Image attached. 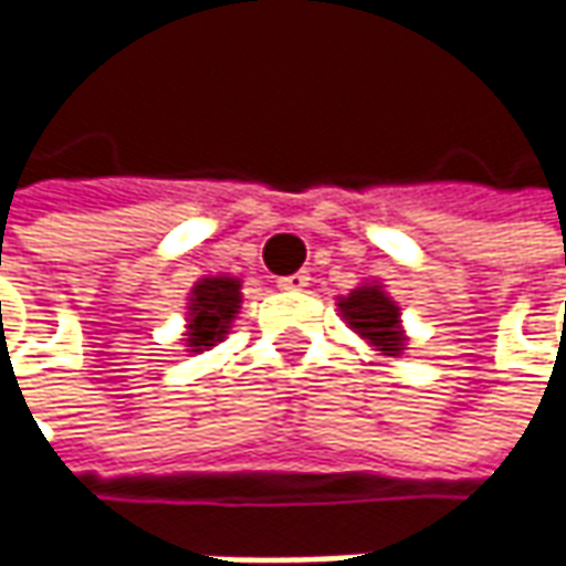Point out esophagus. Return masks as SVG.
<instances>
[{"label":"esophagus","instance_id":"1","mask_svg":"<svg viewBox=\"0 0 566 566\" xmlns=\"http://www.w3.org/2000/svg\"><path fill=\"white\" fill-rule=\"evenodd\" d=\"M308 283H312L308 271L290 273V276H280V280H276V286H280V290H286V293H302V290H305Z\"/></svg>","mask_w":566,"mask_h":566}]
</instances>
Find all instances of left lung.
Returning a JSON list of instances; mask_svg holds the SVG:
<instances>
[{"label": "left lung", "instance_id": "left-lung-1", "mask_svg": "<svg viewBox=\"0 0 566 566\" xmlns=\"http://www.w3.org/2000/svg\"><path fill=\"white\" fill-rule=\"evenodd\" d=\"M337 308L349 331H356L380 359H400L409 346L400 305L378 280H365L349 295H337Z\"/></svg>", "mask_w": 566, "mask_h": 566}]
</instances>
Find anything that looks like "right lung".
<instances>
[{"label":"right lung","instance_id":"add662e5","mask_svg":"<svg viewBox=\"0 0 566 566\" xmlns=\"http://www.w3.org/2000/svg\"><path fill=\"white\" fill-rule=\"evenodd\" d=\"M186 353H205L213 349L217 343H223L232 327V321L242 308V280L217 273V276H201L186 305Z\"/></svg>","mask_w":566,"mask_h":566}]
</instances>
